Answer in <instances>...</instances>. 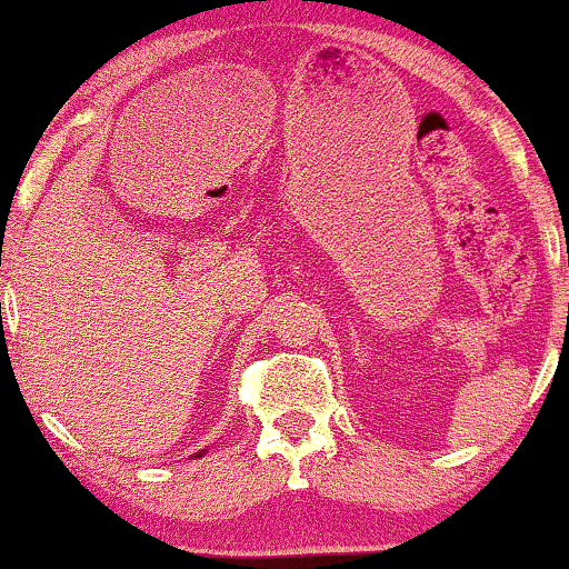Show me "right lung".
Returning a JSON list of instances; mask_svg holds the SVG:
<instances>
[{
    "label": "right lung",
    "mask_w": 569,
    "mask_h": 569,
    "mask_svg": "<svg viewBox=\"0 0 569 569\" xmlns=\"http://www.w3.org/2000/svg\"><path fill=\"white\" fill-rule=\"evenodd\" d=\"M198 456H203V451H201V453H198Z\"/></svg>",
    "instance_id": "add662e5"
}]
</instances>
